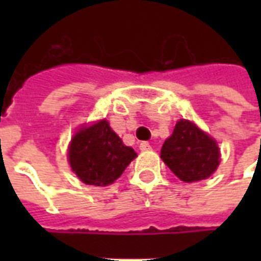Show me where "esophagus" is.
<instances>
[{
    "instance_id": "1",
    "label": "esophagus",
    "mask_w": 261,
    "mask_h": 261,
    "mask_svg": "<svg viewBox=\"0 0 261 261\" xmlns=\"http://www.w3.org/2000/svg\"><path fill=\"white\" fill-rule=\"evenodd\" d=\"M140 149H141L142 152H147V151H151V145H149V142H147V141L140 142Z\"/></svg>"
}]
</instances>
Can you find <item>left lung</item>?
I'll return each instance as SVG.
<instances>
[{
  "instance_id": "obj_1",
  "label": "left lung",
  "mask_w": 261,
  "mask_h": 261,
  "mask_svg": "<svg viewBox=\"0 0 261 261\" xmlns=\"http://www.w3.org/2000/svg\"><path fill=\"white\" fill-rule=\"evenodd\" d=\"M161 158L180 180L186 183L211 176L219 165L217 142L189 120H180L165 141Z\"/></svg>"
}]
</instances>
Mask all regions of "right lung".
Listing matches in <instances>:
<instances>
[{
    "mask_svg": "<svg viewBox=\"0 0 261 261\" xmlns=\"http://www.w3.org/2000/svg\"><path fill=\"white\" fill-rule=\"evenodd\" d=\"M137 153L125 147L106 120L81 128L71 140L69 165L86 185L108 186L119 179Z\"/></svg>",
    "mask_w": 261,
    "mask_h": 261,
    "instance_id": "right-lung-1",
    "label": "right lung"
}]
</instances>
